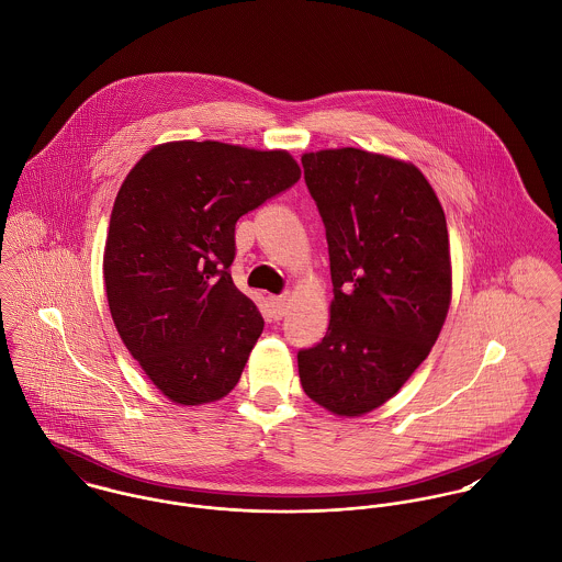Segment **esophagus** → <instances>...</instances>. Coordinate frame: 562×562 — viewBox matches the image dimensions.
Wrapping results in <instances>:
<instances>
[{"label":"esophagus","instance_id":"obj_1","mask_svg":"<svg viewBox=\"0 0 562 562\" xmlns=\"http://www.w3.org/2000/svg\"><path fill=\"white\" fill-rule=\"evenodd\" d=\"M269 304H271V313H273L276 319H282L289 311V300L286 297H271Z\"/></svg>","mask_w":562,"mask_h":562}]
</instances>
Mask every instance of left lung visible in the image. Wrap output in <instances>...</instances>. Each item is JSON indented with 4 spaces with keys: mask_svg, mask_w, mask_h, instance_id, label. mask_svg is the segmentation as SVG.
<instances>
[{
    "mask_svg": "<svg viewBox=\"0 0 562 562\" xmlns=\"http://www.w3.org/2000/svg\"><path fill=\"white\" fill-rule=\"evenodd\" d=\"M326 225L335 297L297 353L304 393L337 417L389 402L428 358L451 304L443 206L413 162L356 147L302 156Z\"/></svg>",
    "mask_w": 562,
    "mask_h": 562,
    "instance_id": "obj_1",
    "label": "left lung"
}]
</instances>
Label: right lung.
<instances>
[{
    "label": "right lung",
    "mask_w": 562,
    "mask_h": 562,
    "mask_svg": "<svg viewBox=\"0 0 562 562\" xmlns=\"http://www.w3.org/2000/svg\"><path fill=\"white\" fill-rule=\"evenodd\" d=\"M302 176L286 149L220 140L154 145L125 176L104 247L114 328L173 404L225 397L262 335L227 273L234 225Z\"/></svg>",
    "instance_id": "right-lung-1"
}]
</instances>
